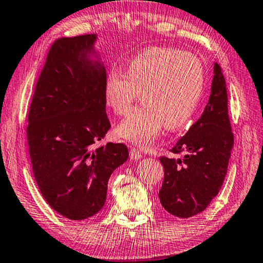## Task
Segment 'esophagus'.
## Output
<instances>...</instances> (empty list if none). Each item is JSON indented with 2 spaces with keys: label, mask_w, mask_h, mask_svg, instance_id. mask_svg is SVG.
Segmentation results:
<instances>
[{
  "label": "esophagus",
  "mask_w": 263,
  "mask_h": 263,
  "mask_svg": "<svg viewBox=\"0 0 263 263\" xmlns=\"http://www.w3.org/2000/svg\"><path fill=\"white\" fill-rule=\"evenodd\" d=\"M129 156H130V159H133V160H139L142 157V153L140 151V149L132 148L130 155Z\"/></svg>",
  "instance_id": "1"
}]
</instances>
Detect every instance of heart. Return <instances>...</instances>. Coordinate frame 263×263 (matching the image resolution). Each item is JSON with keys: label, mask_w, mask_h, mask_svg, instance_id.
<instances>
[{"label": "heart", "mask_w": 263, "mask_h": 263, "mask_svg": "<svg viewBox=\"0 0 263 263\" xmlns=\"http://www.w3.org/2000/svg\"><path fill=\"white\" fill-rule=\"evenodd\" d=\"M205 86L204 68L185 50L153 47L129 61L126 72L113 69L105 84V101L118 115L129 112L142 91L143 104L118 126L122 139L148 144L162 132L185 126L199 106Z\"/></svg>", "instance_id": "b5f03b06"}]
</instances>
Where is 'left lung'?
Instances as JSON below:
<instances>
[{
    "label": "left lung",
    "instance_id": "obj_1",
    "mask_svg": "<svg viewBox=\"0 0 263 263\" xmlns=\"http://www.w3.org/2000/svg\"><path fill=\"white\" fill-rule=\"evenodd\" d=\"M232 148L227 84L219 64L215 63L211 93L203 113L170 150L177 155L183 153V157L159 158L164 166L159 191L164 209L180 218L202 213L223 185Z\"/></svg>",
    "mask_w": 263,
    "mask_h": 263
}]
</instances>
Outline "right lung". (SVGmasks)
<instances>
[{
	"mask_svg": "<svg viewBox=\"0 0 263 263\" xmlns=\"http://www.w3.org/2000/svg\"><path fill=\"white\" fill-rule=\"evenodd\" d=\"M96 40V34H84L54 41L27 117L36 185L50 208L72 220L92 217L103 208L110 174L129 156L122 143L96 146L110 128L106 70Z\"/></svg>",
	"mask_w": 263,
	"mask_h": 263,
	"instance_id": "add662e5",
	"label": "right lung"
}]
</instances>
